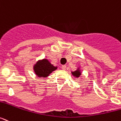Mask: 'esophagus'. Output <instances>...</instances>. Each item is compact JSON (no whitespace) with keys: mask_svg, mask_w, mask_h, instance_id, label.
Wrapping results in <instances>:
<instances>
[{"mask_svg":"<svg viewBox=\"0 0 121 121\" xmlns=\"http://www.w3.org/2000/svg\"><path fill=\"white\" fill-rule=\"evenodd\" d=\"M61 68H62V70H65L66 69H67V66H66L65 65H64L62 66Z\"/></svg>","mask_w":121,"mask_h":121,"instance_id":"1","label":"esophagus"}]
</instances>
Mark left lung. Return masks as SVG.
<instances>
[{
	"mask_svg": "<svg viewBox=\"0 0 121 121\" xmlns=\"http://www.w3.org/2000/svg\"><path fill=\"white\" fill-rule=\"evenodd\" d=\"M71 73L75 78L82 79V71H81V67H79V65L76 70L74 72H71Z\"/></svg>",
	"mask_w": 121,
	"mask_h": 121,
	"instance_id": "1",
	"label": "left lung"
}]
</instances>
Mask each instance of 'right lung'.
I'll list each match as a JSON object with an SVG mask.
<instances>
[{"instance_id": "add662e5", "label": "right lung", "mask_w": 121, "mask_h": 121, "mask_svg": "<svg viewBox=\"0 0 121 121\" xmlns=\"http://www.w3.org/2000/svg\"><path fill=\"white\" fill-rule=\"evenodd\" d=\"M57 69V67L52 64L46 58L39 60L33 66L34 73L39 78H46Z\"/></svg>"}]
</instances>
